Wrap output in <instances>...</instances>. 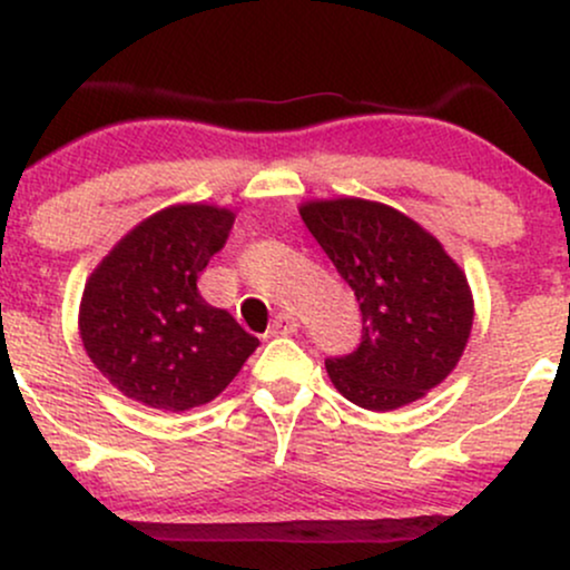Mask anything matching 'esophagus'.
I'll list each match as a JSON object with an SVG mask.
<instances>
[{"instance_id":"esophagus-1","label":"esophagus","mask_w":570,"mask_h":570,"mask_svg":"<svg viewBox=\"0 0 570 570\" xmlns=\"http://www.w3.org/2000/svg\"><path fill=\"white\" fill-rule=\"evenodd\" d=\"M297 326H299V322L292 316V313H278V316L273 318V324H271V335L273 337H276V335H294V332H297Z\"/></svg>"}]
</instances>
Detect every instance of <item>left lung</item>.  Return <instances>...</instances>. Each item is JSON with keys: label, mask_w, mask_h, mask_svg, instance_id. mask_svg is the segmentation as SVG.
Here are the masks:
<instances>
[{"label": "left lung", "mask_w": 570, "mask_h": 570, "mask_svg": "<svg viewBox=\"0 0 570 570\" xmlns=\"http://www.w3.org/2000/svg\"><path fill=\"white\" fill-rule=\"evenodd\" d=\"M299 217L362 311L358 348L326 358L335 389L375 412L426 396L455 370L472 332L474 299L461 267L434 235L383 203L313 200Z\"/></svg>", "instance_id": "obj_1"}]
</instances>
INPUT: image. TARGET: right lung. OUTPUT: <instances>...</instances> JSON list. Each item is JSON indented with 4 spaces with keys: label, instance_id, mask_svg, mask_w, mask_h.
Instances as JSON below:
<instances>
[{
    "label": "right lung",
    "instance_id": "add662e5",
    "mask_svg": "<svg viewBox=\"0 0 570 570\" xmlns=\"http://www.w3.org/2000/svg\"><path fill=\"white\" fill-rule=\"evenodd\" d=\"M235 214L187 203L153 214L90 273L80 337L98 372L134 402L185 412L230 385L259 340L208 305L198 276Z\"/></svg>",
    "mask_w": 570,
    "mask_h": 570
}]
</instances>
